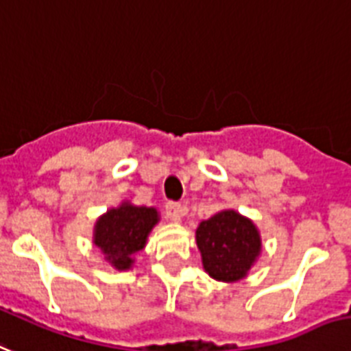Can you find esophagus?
Segmentation results:
<instances>
[{
  "label": "esophagus",
  "mask_w": 351,
  "mask_h": 351,
  "mask_svg": "<svg viewBox=\"0 0 351 351\" xmlns=\"http://www.w3.org/2000/svg\"><path fill=\"white\" fill-rule=\"evenodd\" d=\"M184 215H185V207L182 204H176V202H169V204H166V216L171 221H180Z\"/></svg>",
  "instance_id": "1"
}]
</instances>
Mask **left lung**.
<instances>
[{
    "instance_id": "left-lung-1",
    "label": "left lung",
    "mask_w": 351,
    "mask_h": 351,
    "mask_svg": "<svg viewBox=\"0 0 351 351\" xmlns=\"http://www.w3.org/2000/svg\"><path fill=\"white\" fill-rule=\"evenodd\" d=\"M196 247L205 272L223 283L247 278L263 249L254 221L234 209L202 220L196 229Z\"/></svg>"
}]
</instances>
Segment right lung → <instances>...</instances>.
Masks as SVG:
<instances>
[{"label": "right lung", "mask_w": 351, "mask_h": 351, "mask_svg": "<svg viewBox=\"0 0 351 351\" xmlns=\"http://www.w3.org/2000/svg\"><path fill=\"white\" fill-rule=\"evenodd\" d=\"M158 221L160 215L156 207L124 200L119 207H111L97 218L93 245L113 269L130 270L135 263V254L146 247L147 236Z\"/></svg>", "instance_id": "right-lung-1"}]
</instances>
